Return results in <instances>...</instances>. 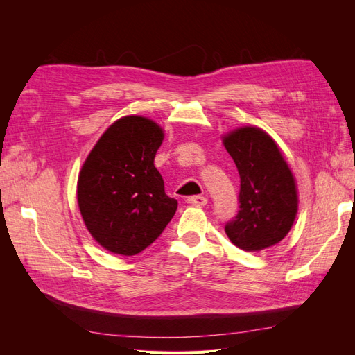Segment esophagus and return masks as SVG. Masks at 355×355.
Masks as SVG:
<instances>
[{"label":"esophagus","instance_id":"obj_1","mask_svg":"<svg viewBox=\"0 0 355 355\" xmlns=\"http://www.w3.org/2000/svg\"><path fill=\"white\" fill-rule=\"evenodd\" d=\"M187 202L191 204V206H196V207H202L207 204V198L202 197V196H194V197H188Z\"/></svg>","mask_w":355,"mask_h":355}]
</instances>
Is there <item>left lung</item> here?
Returning a JSON list of instances; mask_svg holds the SVG:
<instances>
[{
	"label": "left lung",
	"mask_w": 355,
	"mask_h": 355,
	"mask_svg": "<svg viewBox=\"0 0 355 355\" xmlns=\"http://www.w3.org/2000/svg\"><path fill=\"white\" fill-rule=\"evenodd\" d=\"M240 173V211L225 232L244 252L280 243L297 214L296 180L280 146L261 127L243 125L222 136Z\"/></svg>",
	"instance_id": "left-lung-1"
}]
</instances>
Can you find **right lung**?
<instances>
[{
  "label": "right lung",
  "mask_w": 355,
  "mask_h": 355,
  "mask_svg": "<svg viewBox=\"0 0 355 355\" xmlns=\"http://www.w3.org/2000/svg\"><path fill=\"white\" fill-rule=\"evenodd\" d=\"M164 141L151 118L125 115L114 121L85 158L77 201L85 228L105 250L135 256L175 216L178 201L164 192L154 158Z\"/></svg>",
  "instance_id": "1"
}]
</instances>
